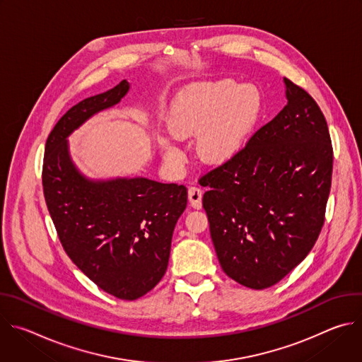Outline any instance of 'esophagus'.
<instances>
[{
    "instance_id": "1",
    "label": "esophagus",
    "mask_w": 362,
    "mask_h": 362,
    "mask_svg": "<svg viewBox=\"0 0 362 362\" xmlns=\"http://www.w3.org/2000/svg\"><path fill=\"white\" fill-rule=\"evenodd\" d=\"M202 194H203V192L199 187H196V186L189 187L187 196H189V202H190L192 208H194V209L202 208Z\"/></svg>"
}]
</instances>
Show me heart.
Instances as JSON below:
<instances>
[{"mask_svg":"<svg viewBox=\"0 0 362 362\" xmlns=\"http://www.w3.org/2000/svg\"><path fill=\"white\" fill-rule=\"evenodd\" d=\"M264 112V95L256 84L233 80L200 83L183 90L169 113L170 132L159 137L163 159L180 166L186 153L180 139L197 136L202 162L221 165L232 160L246 146Z\"/></svg>","mask_w":362,"mask_h":362,"instance_id":"obj_1","label":"heart"}]
</instances>
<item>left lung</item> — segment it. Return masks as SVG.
<instances>
[{
  "label": "left lung",
  "instance_id": "1",
  "mask_svg": "<svg viewBox=\"0 0 362 362\" xmlns=\"http://www.w3.org/2000/svg\"><path fill=\"white\" fill-rule=\"evenodd\" d=\"M286 106L236 158L200 182L223 272L250 289L278 284L315 245L332 177V146L317 101L284 77Z\"/></svg>",
  "mask_w": 362,
  "mask_h": 362
}]
</instances>
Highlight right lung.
Wrapping results in <instances>:
<instances>
[{
	"label": "right lung",
	"instance_id": "1",
	"mask_svg": "<svg viewBox=\"0 0 362 362\" xmlns=\"http://www.w3.org/2000/svg\"><path fill=\"white\" fill-rule=\"evenodd\" d=\"M130 83L88 97L51 130L42 189L60 242L100 289L126 300L156 286L166 274L172 236L186 209L187 189L147 177L91 179L71 159L69 136L94 115L116 106Z\"/></svg>",
	"mask_w": 362,
	"mask_h": 362
}]
</instances>
